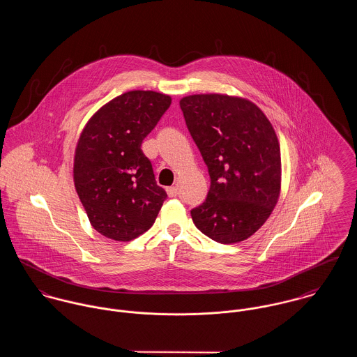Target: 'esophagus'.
I'll return each mask as SVG.
<instances>
[{
	"mask_svg": "<svg viewBox=\"0 0 357 357\" xmlns=\"http://www.w3.org/2000/svg\"><path fill=\"white\" fill-rule=\"evenodd\" d=\"M166 192H167V195H169L170 198H174V197L178 195V188H177V187H167V188H166Z\"/></svg>",
	"mask_w": 357,
	"mask_h": 357,
	"instance_id": "34e87169",
	"label": "esophagus"
}]
</instances>
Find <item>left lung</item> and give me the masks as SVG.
<instances>
[{
	"mask_svg": "<svg viewBox=\"0 0 357 357\" xmlns=\"http://www.w3.org/2000/svg\"><path fill=\"white\" fill-rule=\"evenodd\" d=\"M180 107L208 169L210 190L191 210L197 228L231 245L250 238L271 215L280 194V147L255 105L228 95H192Z\"/></svg>",
	"mask_w": 357,
	"mask_h": 357,
	"instance_id": "obj_1",
	"label": "left lung"
}]
</instances>
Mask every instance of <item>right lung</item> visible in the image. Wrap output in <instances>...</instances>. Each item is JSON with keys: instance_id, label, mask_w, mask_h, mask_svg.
Wrapping results in <instances>:
<instances>
[{"instance_id": "obj_1", "label": "right lung", "mask_w": 357, "mask_h": 357, "mask_svg": "<svg viewBox=\"0 0 357 357\" xmlns=\"http://www.w3.org/2000/svg\"><path fill=\"white\" fill-rule=\"evenodd\" d=\"M170 102V96L153 91L126 92L104 104L79 136L75 190L92 227L105 238L129 242L140 236L167 198L142 143Z\"/></svg>"}]
</instances>
